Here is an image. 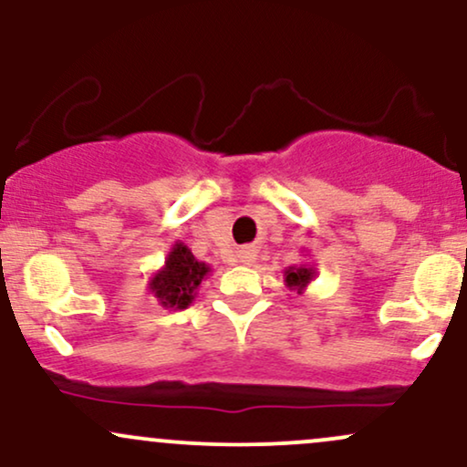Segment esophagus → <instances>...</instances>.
<instances>
[{
    "label": "esophagus",
    "instance_id": "1",
    "mask_svg": "<svg viewBox=\"0 0 467 467\" xmlns=\"http://www.w3.org/2000/svg\"><path fill=\"white\" fill-rule=\"evenodd\" d=\"M239 261H241V264H252V261H254V252H252V250H241Z\"/></svg>",
    "mask_w": 467,
    "mask_h": 467
}]
</instances>
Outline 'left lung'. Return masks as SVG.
Masks as SVG:
<instances>
[{"label": "left lung", "mask_w": 467, "mask_h": 467, "mask_svg": "<svg viewBox=\"0 0 467 467\" xmlns=\"http://www.w3.org/2000/svg\"><path fill=\"white\" fill-rule=\"evenodd\" d=\"M314 278H316V267L309 264L289 265L285 270V285L289 292L303 294Z\"/></svg>", "instance_id": "8db88e82"}]
</instances>
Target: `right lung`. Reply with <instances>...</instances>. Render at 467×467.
Listing matches in <instances>:
<instances>
[{"instance_id": "add662e5", "label": "right lung", "mask_w": 467, "mask_h": 467, "mask_svg": "<svg viewBox=\"0 0 467 467\" xmlns=\"http://www.w3.org/2000/svg\"><path fill=\"white\" fill-rule=\"evenodd\" d=\"M211 275V265L195 259L189 245L175 241L164 265L149 276V292L166 309H186L195 301L202 281Z\"/></svg>"}]
</instances>
